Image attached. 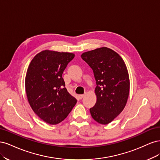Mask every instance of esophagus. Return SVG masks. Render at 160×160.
Returning a JSON list of instances; mask_svg holds the SVG:
<instances>
[{"instance_id":"34e87169","label":"esophagus","mask_w":160,"mask_h":160,"mask_svg":"<svg viewBox=\"0 0 160 160\" xmlns=\"http://www.w3.org/2000/svg\"><path fill=\"white\" fill-rule=\"evenodd\" d=\"M79 98L80 99H83V98H84V97H85V94H82V95H79Z\"/></svg>"}]
</instances>
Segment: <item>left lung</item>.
Here are the masks:
<instances>
[{
	"label": "left lung",
	"mask_w": 160,
	"mask_h": 160,
	"mask_svg": "<svg viewBox=\"0 0 160 160\" xmlns=\"http://www.w3.org/2000/svg\"><path fill=\"white\" fill-rule=\"evenodd\" d=\"M81 58L93 71L97 101L89 111L92 118L106 125L123 110L129 93V74L122 58L107 47L83 52Z\"/></svg>",
	"instance_id": "1"
}]
</instances>
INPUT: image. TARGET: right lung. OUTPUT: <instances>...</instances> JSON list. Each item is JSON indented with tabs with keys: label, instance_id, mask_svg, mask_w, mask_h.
I'll return each mask as SVG.
<instances>
[{
	"label": "right lung",
	"instance_id": "1",
	"mask_svg": "<svg viewBox=\"0 0 160 160\" xmlns=\"http://www.w3.org/2000/svg\"><path fill=\"white\" fill-rule=\"evenodd\" d=\"M73 53L45 50L33 58L28 67L25 89L34 112L46 123L63 121L77 103L65 88L62 75Z\"/></svg>",
	"mask_w": 160,
	"mask_h": 160
}]
</instances>
